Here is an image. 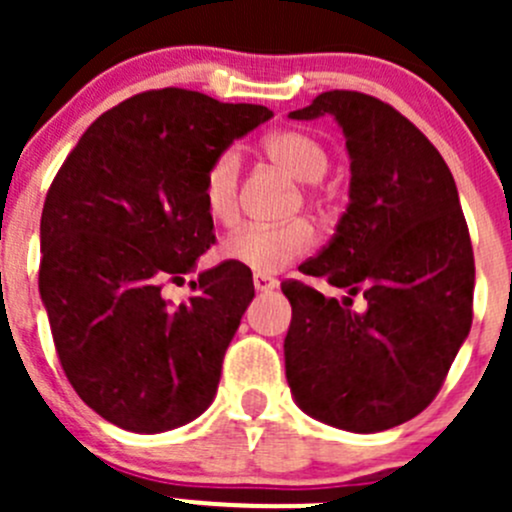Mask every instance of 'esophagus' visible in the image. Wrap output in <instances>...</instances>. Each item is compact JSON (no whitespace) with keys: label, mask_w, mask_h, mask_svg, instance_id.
<instances>
[{"label":"esophagus","mask_w":512,"mask_h":512,"mask_svg":"<svg viewBox=\"0 0 512 512\" xmlns=\"http://www.w3.org/2000/svg\"><path fill=\"white\" fill-rule=\"evenodd\" d=\"M252 282H255L257 292H272V289H277V285H280L277 280H272V277H267V275H260V272H255Z\"/></svg>","instance_id":"1"}]
</instances>
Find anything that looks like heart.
Here are the masks:
<instances>
[{
  "label": "heart",
  "mask_w": 512,
  "mask_h": 512,
  "mask_svg": "<svg viewBox=\"0 0 512 512\" xmlns=\"http://www.w3.org/2000/svg\"><path fill=\"white\" fill-rule=\"evenodd\" d=\"M267 158L280 165L289 178L299 183H317L329 168L327 151L314 138L299 131H277L262 143ZM237 183H240V156L237 151H223L208 165L203 178L205 210L220 225H232L237 218ZM314 242V232L304 220L285 225H247L232 232L223 242V257L250 267L260 275H275L289 262L307 255Z\"/></svg>",
  "instance_id": "1"
}]
</instances>
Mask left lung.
Here are the masks:
<instances>
[{"label": "left lung", "mask_w": 512, "mask_h": 512, "mask_svg": "<svg viewBox=\"0 0 512 512\" xmlns=\"http://www.w3.org/2000/svg\"><path fill=\"white\" fill-rule=\"evenodd\" d=\"M332 116L347 138L349 205L329 245L299 272L347 289L337 302L285 282L287 384L307 416L376 433L421 414L471 332V237L446 160L389 103L327 91L289 113ZM361 291L364 313L351 309Z\"/></svg>", "instance_id": "left-lung-1"}]
</instances>
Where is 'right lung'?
Returning <instances> with one entry per match:
<instances>
[{"instance_id":"1","label":"right lung","mask_w":512,"mask_h":512,"mask_svg":"<svg viewBox=\"0 0 512 512\" xmlns=\"http://www.w3.org/2000/svg\"><path fill=\"white\" fill-rule=\"evenodd\" d=\"M272 116L198 91H148L98 116L56 173L39 294L71 386L113 426L163 433L213 404L255 297L252 272L237 262L203 270L180 304L160 289L183 282L215 242L208 165Z\"/></svg>"}]
</instances>
